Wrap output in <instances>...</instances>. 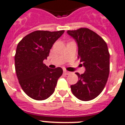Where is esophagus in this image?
Returning <instances> with one entry per match:
<instances>
[{"label": "esophagus", "instance_id": "34e87169", "mask_svg": "<svg viewBox=\"0 0 125 125\" xmlns=\"http://www.w3.org/2000/svg\"><path fill=\"white\" fill-rule=\"evenodd\" d=\"M63 73H64L65 74H67V75H68V74H70V72H69V71H64Z\"/></svg>", "mask_w": 125, "mask_h": 125}]
</instances>
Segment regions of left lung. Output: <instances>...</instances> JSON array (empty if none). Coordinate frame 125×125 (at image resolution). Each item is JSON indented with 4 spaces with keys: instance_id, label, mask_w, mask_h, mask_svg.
Segmentation results:
<instances>
[{
    "instance_id": "left-lung-1",
    "label": "left lung",
    "mask_w": 125,
    "mask_h": 125,
    "mask_svg": "<svg viewBox=\"0 0 125 125\" xmlns=\"http://www.w3.org/2000/svg\"><path fill=\"white\" fill-rule=\"evenodd\" d=\"M78 47V58L85 67L83 74L76 73L78 82L71 85L73 94L83 101H91L100 95L106 84L110 73V53L105 41L87 28L67 30Z\"/></svg>"
}]
</instances>
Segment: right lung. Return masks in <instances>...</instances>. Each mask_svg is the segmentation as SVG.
<instances>
[{
  "label": "right lung",
  "instance_id": "add662e5",
  "mask_svg": "<svg viewBox=\"0 0 125 125\" xmlns=\"http://www.w3.org/2000/svg\"><path fill=\"white\" fill-rule=\"evenodd\" d=\"M63 32L36 30L26 35L17 45L15 55L17 76L22 90L32 99L45 100L54 91L62 69L49 68L43 60Z\"/></svg>",
  "mask_w": 125,
  "mask_h": 125
}]
</instances>
